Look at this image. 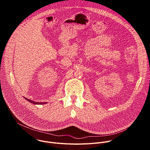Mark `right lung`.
<instances>
[{
  "mask_svg": "<svg viewBox=\"0 0 150 150\" xmlns=\"http://www.w3.org/2000/svg\"><path fill=\"white\" fill-rule=\"evenodd\" d=\"M24 98H25L27 101H28L29 102H30V103H33L34 104H46L47 103L46 102H44V103H42V102H35V101H34L31 100L30 99H27V98H26L25 97H24Z\"/></svg>",
  "mask_w": 150,
  "mask_h": 150,
  "instance_id": "add662e5",
  "label": "right lung"
}]
</instances>
